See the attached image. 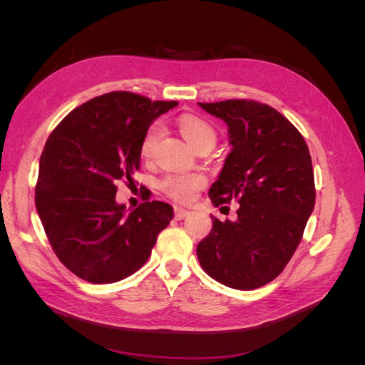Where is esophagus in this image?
Here are the masks:
<instances>
[{
  "label": "esophagus",
  "instance_id": "esophagus-1",
  "mask_svg": "<svg viewBox=\"0 0 365 365\" xmlns=\"http://www.w3.org/2000/svg\"><path fill=\"white\" fill-rule=\"evenodd\" d=\"M173 212H175V219H178V220H181V219H184L185 216H189V215H190L189 210L181 208V207H175Z\"/></svg>",
  "mask_w": 365,
  "mask_h": 365
}]
</instances>
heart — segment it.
<instances>
[{"label": "heart", "instance_id": "obj_1", "mask_svg": "<svg viewBox=\"0 0 365 365\" xmlns=\"http://www.w3.org/2000/svg\"><path fill=\"white\" fill-rule=\"evenodd\" d=\"M178 126L184 138L190 143V146L197 149L202 145H215L216 141V130L208 121L202 120L201 117L185 114L178 118ZM163 135V126L161 123H153L143 135L140 153L145 160H150L155 153L158 141ZM205 184L202 175L197 173H175L168 175L164 180H161L160 187L163 192L170 196L172 200L180 202H189L196 196Z\"/></svg>", "mask_w": 365, "mask_h": 365}]
</instances>
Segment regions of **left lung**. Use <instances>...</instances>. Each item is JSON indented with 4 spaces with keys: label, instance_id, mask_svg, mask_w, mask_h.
<instances>
[{
    "label": "left lung",
    "instance_id": "1",
    "mask_svg": "<svg viewBox=\"0 0 365 365\" xmlns=\"http://www.w3.org/2000/svg\"><path fill=\"white\" fill-rule=\"evenodd\" d=\"M228 126L231 152L208 196L239 202L235 222L213 217L197 244L202 269L228 288L272 282L291 260L315 205L311 153L303 135L274 108L245 98L197 103Z\"/></svg>",
    "mask_w": 365,
    "mask_h": 365
}]
</instances>
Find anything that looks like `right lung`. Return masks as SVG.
<instances>
[{
    "label": "right lung",
    "mask_w": 365,
    "mask_h": 365,
    "mask_svg": "<svg viewBox=\"0 0 365 365\" xmlns=\"http://www.w3.org/2000/svg\"><path fill=\"white\" fill-rule=\"evenodd\" d=\"M178 102L113 91L77 106L54 128L39 160L35 204L50 245L77 277L114 283L150 256L173 208L148 201L126 213L117 181L140 169L150 123Z\"/></svg>",
    "instance_id": "1"
}]
</instances>
